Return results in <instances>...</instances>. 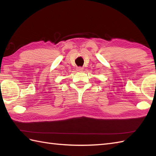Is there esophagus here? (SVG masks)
I'll use <instances>...</instances> for the list:
<instances>
[{"label":"esophagus","mask_w":156,"mask_h":156,"mask_svg":"<svg viewBox=\"0 0 156 156\" xmlns=\"http://www.w3.org/2000/svg\"><path fill=\"white\" fill-rule=\"evenodd\" d=\"M82 70H83V68H82V67L77 68V71L78 72H82Z\"/></svg>","instance_id":"1"}]
</instances>
